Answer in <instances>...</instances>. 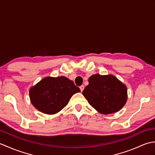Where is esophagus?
<instances>
[{"label": "esophagus", "mask_w": 155, "mask_h": 155, "mask_svg": "<svg viewBox=\"0 0 155 155\" xmlns=\"http://www.w3.org/2000/svg\"><path fill=\"white\" fill-rule=\"evenodd\" d=\"M84 85H81V86L80 87V89H81V92H83V91L84 90Z\"/></svg>", "instance_id": "esophagus-1"}]
</instances>
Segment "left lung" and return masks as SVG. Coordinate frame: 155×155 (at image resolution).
<instances>
[{
  "label": "left lung",
  "instance_id": "obj_1",
  "mask_svg": "<svg viewBox=\"0 0 155 155\" xmlns=\"http://www.w3.org/2000/svg\"><path fill=\"white\" fill-rule=\"evenodd\" d=\"M83 94L94 109L101 114L116 113L127 100L126 85L112 74L92 75Z\"/></svg>",
  "mask_w": 155,
  "mask_h": 155
}]
</instances>
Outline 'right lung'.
I'll use <instances>...</instances> for the list:
<instances>
[{
	"label": "right lung",
	"mask_w": 155,
	"mask_h": 155,
	"mask_svg": "<svg viewBox=\"0 0 155 155\" xmlns=\"http://www.w3.org/2000/svg\"><path fill=\"white\" fill-rule=\"evenodd\" d=\"M80 91L67 77H48L31 87L29 95L31 103L37 110L53 114L67 106L72 95Z\"/></svg>",
	"instance_id": "add662e5"
}]
</instances>
